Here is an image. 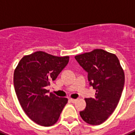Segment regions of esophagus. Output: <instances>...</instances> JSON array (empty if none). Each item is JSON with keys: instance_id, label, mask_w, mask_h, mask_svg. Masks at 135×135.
Returning <instances> with one entry per match:
<instances>
[{"instance_id": "obj_1", "label": "esophagus", "mask_w": 135, "mask_h": 135, "mask_svg": "<svg viewBox=\"0 0 135 135\" xmlns=\"http://www.w3.org/2000/svg\"><path fill=\"white\" fill-rule=\"evenodd\" d=\"M69 101H70L71 103H75V102H76V101H77V99H70V100H69Z\"/></svg>"}]
</instances>
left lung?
Masks as SVG:
<instances>
[{
	"mask_svg": "<svg viewBox=\"0 0 135 135\" xmlns=\"http://www.w3.org/2000/svg\"><path fill=\"white\" fill-rule=\"evenodd\" d=\"M75 58L87 72L89 85L96 90L94 98L85 99L86 108L79 115L89 125H100L118 105L125 84L124 71L118 57L103 49H94Z\"/></svg>",
	"mask_w": 135,
	"mask_h": 135,
	"instance_id": "1",
	"label": "left lung"
}]
</instances>
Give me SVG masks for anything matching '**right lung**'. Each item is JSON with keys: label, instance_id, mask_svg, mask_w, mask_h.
<instances>
[{"label": "right lung", "instance_id": "add662e5", "mask_svg": "<svg viewBox=\"0 0 135 135\" xmlns=\"http://www.w3.org/2000/svg\"><path fill=\"white\" fill-rule=\"evenodd\" d=\"M69 62V56L58 57L43 51L24 56L14 72V86L26 115L38 125L48 127L58 121L68 103L46 89Z\"/></svg>", "mask_w": 135, "mask_h": 135}]
</instances>
